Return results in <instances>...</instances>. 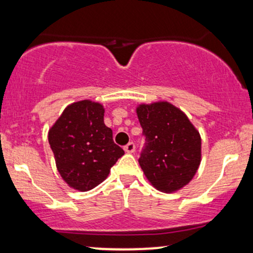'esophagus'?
I'll use <instances>...</instances> for the list:
<instances>
[{"label":"esophagus","mask_w":253,"mask_h":253,"mask_svg":"<svg viewBox=\"0 0 253 253\" xmlns=\"http://www.w3.org/2000/svg\"><path fill=\"white\" fill-rule=\"evenodd\" d=\"M124 149L127 153H133L135 151V145H134V143H132V141H130V143L127 144Z\"/></svg>","instance_id":"esophagus-1"}]
</instances>
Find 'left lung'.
<instances>
[{
	"mask_svg": "<svg viewBox=\"0 0 253 253\" xmlns=\"http://www.w3.org/2000/svg\"><path fill=\"white\" fill-rule=\"evenodd\" d=\"M145 135L139 164L157 190L173 193L195 176L201 163V135L181 109L167 101L136 107Z\"/></svg>",
	"mask_w": 253,
	"mask_h": 253,
	"instance_id": "1",
	"label": "left lung"
}]
</instances>
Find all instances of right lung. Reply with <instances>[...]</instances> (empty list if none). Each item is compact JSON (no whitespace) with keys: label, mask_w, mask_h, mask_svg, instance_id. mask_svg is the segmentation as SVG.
Here are the masks:
<instances>
[{"label":"right lung","mask_w":253,"mask_h":253,"mask_svg":"<svg viewBox=\"0 0 253 253\" xmlns=\"http://www.w3.org/2000/svg\"><path fill=\"white\" fill-rule=\"evenodd\" d=\"M104 108L90 100L69 104L48 130L58 172L72 189L91 190L102 183L125 151L104 125Z\"/></svg>","instance_id":"1"}]
</instances>
